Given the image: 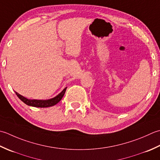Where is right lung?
<instances>
[{
    "label": "right lung",
    "instance_id": "add662e5",
    "mask_svg": "<svg viewBox=\"0 0 160 160\" xmlns=\"http://www.w3.org/2000/svg\"><path fill=\"white\" fill-rule=\"evenodd\" d=\"M66 88H65L62 92L58 94L57 97H54L52 99H48V100H35V99H28L25 97H22L21 94H19L16 92V94L17 97L20 99L22 102H24L25 104H27L28 106H34V107H38V108H47V107H50L56 105L57 103H58L63 98L65 92H66Z\"/></svg>",
    "mask_w": 160,
    "mask_h": 160
}]
</instances>
